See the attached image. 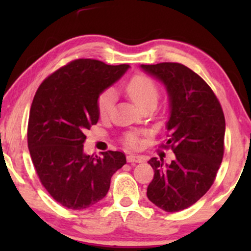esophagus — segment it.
<instances>
[{
    "mask_svg": "<svg viewBox=\"0 0 251 251\" xmlns=\"http://www.w3.org/2000/svg\"><path fill=\"white\" fill-rule=\"evenodd\" d=\"M126 161L130 163H142L145 161V157L140 155H135V154H129V155L126 156Z\"/></svg>",
    "mask_w": 251,
    "mask_h": 251,
    "instance_id": "obj_1",
    "label": "esophagus"
}]
</instances>
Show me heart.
Wrapping results in <instances>:
<instances>
[{"label": "heart", "instance_id": "b5f03b06", "mask_svg": "<svg viewBox=\"0 0 251 251\" xmlns=\"http://www.w3.org/2000/svg\"><path fill=\"white\" fill-rule=\"evenodd\" d=\"M126 92L129 98L138 106L139 108L147 105H156L159 98V89L152 78L143 74H137L131 77V80L126 85ZM115 95L114 91L105 90L99 95L97 100L98 113L101 118L107 116L114 105ZM126 144L130 147H137L139 145V137L136 132H129L126 135Z\"/></svg>", "mask_w": 251, "mask_h": 251}]
</instances>
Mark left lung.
I'll return each mask as SVG.
<instances>
[{"label":"left lung","mask_w":251,"mask_h":251,"mask_svg":"<svg viewBox=\"0 0 251 251\" xmlns=\"http://www.w3.org/2000/svg\"><path fill=\"white\" fill-rule=\"evenodd\" d=\"M166 88L171 163L152 157L149 200L167 212L184 210L207 193L224 154L225 118L218 99L197 73L178 63L140 65ZM166 146V147H167Z\"/></svg>","instance_id":"8db88e82"}]
</instances>
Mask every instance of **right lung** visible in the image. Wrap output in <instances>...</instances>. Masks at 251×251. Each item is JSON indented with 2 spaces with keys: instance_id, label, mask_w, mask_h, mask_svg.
<instances>
[{
  "instance_id": "add662e5",
  "label": "right lung",
  "mask_w": 251,
  "mask_h": 251,
  "mask_svg": "<svg viewBox=\"0 0 251 251\" xmlns=\"http://www.w3.org/2000/svg\"><path fill=\"white\" fill-rule=\"evenodd\" d=\"M129 65L77 59L51 74L37 89L28 120V149L41 183L61 205L83 210L107 194L111 177L126 163L122 152L85 154L84 131L97 125L99 95Z\"/></svg>"
}]
</instances>
